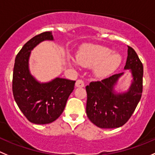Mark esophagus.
Returning a JSON list of instances; mask_svg holds the SVG:
<instances>
[{"mask_svg": "<svg viewBox=\"0 0 155 155\" xmlns=\"http://www.w3.org/2000/svg\"><path fill=\"white\" fill-rule=\"evenodd\" d=\"M75 87H84V83L82 80H78L75 83Z\"/></svg>", "mask_w": 155, "mask_h": 155, "instance_id": "obj_1", "label": "esophagus"}]
</instances>
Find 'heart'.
Listing matches in <instances>:
<instances>
[{"instance_id": "heart-1", "label": "heart", "mask_w": 155, "mask_h": 155, "mask_svg": "<svg viewBox=\"0 0 155 155\" xmlns=\"http://www.w3.org/2000/svg\"><path fill=\"white\" fill-rule=\"evenodd\" d=\"M122 58L119 54L112 53L111 49L97 45L82 47L77 54V61L84 67L93 68L94 76L98 78L108 77L117 69ZM73 64L74 61H71Z\"/></svg>"}]
</instances>
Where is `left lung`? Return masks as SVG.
<instances>
[{"label": "left lung", "mask_w": 155, "mask_h": 155, "mask_svg": "<svg viewBox=\"0 0 155 155\" xmlns=\"http://www.w3.org/2000/svg\"><path fill=\"white\" fill-rule=\"evenodd\" d=\"M125 70H130L132 81L126 92L114 90L123 73L116 74L86 87V113L91 123L101 129H114L126 123L135 111L142 94L143 65L135 50L128 46Z\"/></svg>", "instance_id": "left-lung-1"}]
</instances>
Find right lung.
I'll use <instances>...</instances> for the list:
<instances>
[{
  "mask_svg": "<svg viewBox=\"0 0 155 155\" xmlns=\"http://www.w3.org/2000/svg\"><path fill=\"white\" fill-rule=\"evenodd\" d=\"M45 40H54L51 32H44L29 39L17 54L13 74V94L26 119L34 124H48L64 111L75 81L56 78L40 83L30 74L29 59L35 47Z\"/></svg>",
  "mask_w": 155,
  "mask_h": 155,
  "instance_id": "obj_1",
  "label": "right lung"
}]
</instances>
